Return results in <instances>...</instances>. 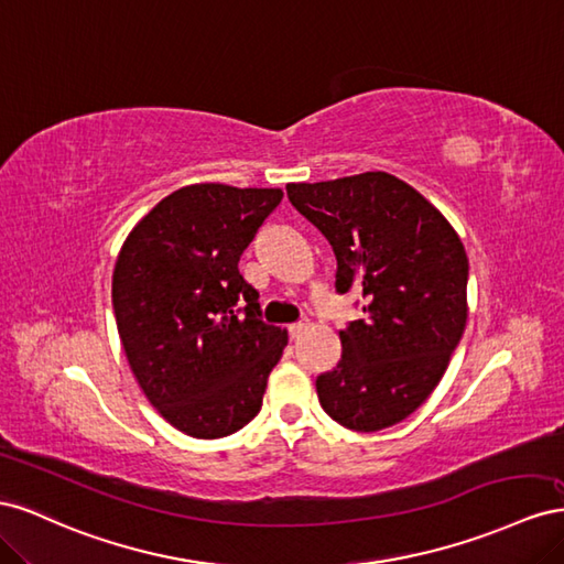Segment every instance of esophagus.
<instances>
[{
    "mask_svg": "<svg viewBox=\"0 0 564 564\" xmlns=\"http://www.w3.org/2000/svg\"><path fill=\"white\" fill-rule=\"evenodd\" d=\"M307 328H310V321L304 318V321H297V324H293V326H288V333H291V337L295 340V337H300Z\"/></svg>",
    "mask_w": 564,
    "mask_h": 564,
    "instance_id": "obj_1",
    "label": "esophagus"
}]
</instances>
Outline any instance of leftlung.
<instances>
[{
    "label": "left lung",
    "instance_id": "8db88e82",
    "mask_svg": "<svg viewBox=\"0 0 564 564\" xmlns=\"http://www.w3.org/2000/svg\"><path fill=\"white\" fill-rule=\"evenodd\" d=\"M285 191L335 252V291L364 297V318L340 330V361L316 378L321 406L357 432L397 425L437 388L465 330L460 238L437 207L388 172Z\"/></svg>",
    "mask_w": 564,
    "mask_h": 564
}]
</instances>
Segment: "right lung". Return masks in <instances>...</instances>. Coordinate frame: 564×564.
Here are the masks:
<instances>
[{"label": "right lung", "mask_w": 564, "mask_h": 564, "mask_svg": "<svg viewBox=\"0 0 564 564\" xmlns=\"http://www.w3.org/2000/svg\"><path fill=\"white\" fill-rule=\"evenodd\" d=\"M281 198V188L184 186L137 224L118 254L112 312L127 361L160 415L188 437L248 425L288 345L238 271Z\"/></svg>", "instance_id": "add662e5"}]
</instances>
